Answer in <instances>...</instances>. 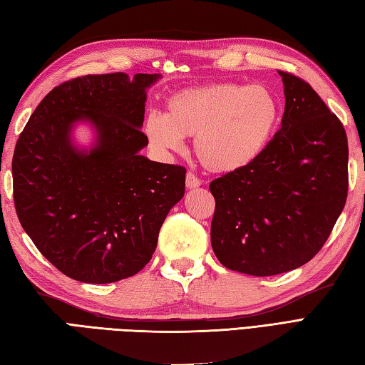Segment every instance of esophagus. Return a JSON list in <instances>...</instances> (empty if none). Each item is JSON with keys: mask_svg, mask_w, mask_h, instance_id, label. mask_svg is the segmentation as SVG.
Here are the masks:
<instances>
[{"mask_svg": "<svg viewBox=\"0 0 365 365\" xmlns=\"http://www.w3.org/2000/svg\"><path fill=\"white\" fill-rule=\"evenodd\" d=\"M202 184V181L200 180V178L195 175V173H192V172H189L187 175H185V187L187 189H195V187H200V185Z\"/></svg>", "mask_w": 365, "mask_h": 365, "instance_id": "1", "label": "esophagus"}]
</instances>
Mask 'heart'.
<instances>
[{
  "instance_id": "heart-1",
  "label": "heart",
  "mask_w": 365,
  "mask_h": 365,
  "mask_svg": "<svg viewBox=\"0 0 365 365\" xmlns=\"http://www.w3.org/2000/svg\"><path fill=\"white\" fill-rule=\"evenodd\" d=\"M280 101L266 85L220 82L175 93L165 114L150 113L144 131L161 152L178 150L195 138L201 164L212 172H234L268 147L280 123Z\"/></svg>"
}]
</instances>
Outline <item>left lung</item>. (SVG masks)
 I'll use <instances>...</instances> for the list:
<instances>
[{
    "label": "left lung",
    "mask_w": 365,
    "mask_h": 365,
    "mask_svg": "<svg viewBox=\"0 0 365 365\" xmlns=\"http://www.w3.org/2000/svg\"><path fill=\"white\" fill-rule=\"evenodd\" d=\"M282 127L264 152L210 182L212 250L227 269L266 277L300 268L322 250L349 192L342 122L300 77L279 71Z\"/></svg>",
    "instance_id": "8db88e82"
}]
</instances>
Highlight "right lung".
Returning a JSON list of instances; mask_svg holds the SVG:
<instances>
[{"label":"right lung","instance_id":"obj_1","mask_svg":"<svg viewBox=\"0 0 365 365\" xmlns=\"http://www.w3.org/2000/svg\"><path fill=\"white\" fill-rule=\"evenodd\" d=\"M161 77L83 76L56 86L16 140V215L37 250L68 277L113 283L152 260L167 213L184 197L185 168L150 161L140 131L147 88ZM98 133L91 150L70 140L76 121Z\"/></svg>","mask_w":365,"mask_h":365}]
</instances>
